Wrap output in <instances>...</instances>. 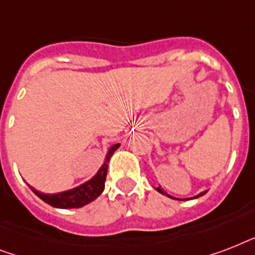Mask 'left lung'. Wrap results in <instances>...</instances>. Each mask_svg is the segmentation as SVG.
Masks as SVG:
<instances>
[{
    "label": "left lung",
    "mask_w": 255,
    "mask_h": 255,
    "mask_svg": "<svg viewBox=\"0 0 255 255\" xmlns=\"http://www.w3.org/2000/svg\"><path fill=\"white\" fill-rule=\"evenodd\" d=\"M156 190H157V192H159V193L164 194V196H167V197H169V198H173V200H180V201H181V200H193V198H198V197H201V196H204V194H205L206 192H208V190H204V192H201V193L196 194V196H193V197H189V198H176V197H173V196H170V194H168L167 192H164V190H163V188H161V186H157V188H156Z\"/></svg>",
    "instance_id": "obj_1"
}]
</instances>
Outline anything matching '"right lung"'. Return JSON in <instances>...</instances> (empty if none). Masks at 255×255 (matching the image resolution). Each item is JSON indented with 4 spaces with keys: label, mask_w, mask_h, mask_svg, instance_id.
I'll return each instance as SVG.
<instances>
[{
    "label": "right lung",
    "mask_w": 255,
    "mask_h": 255,
    "mask_svg": "<svg viewBox=\"0 0 255 255\" xmlns=\"http://www.w3.org/2000/svg\"><path fill=\"white\" fill-rule=\"evenodd\" d=\"M119 147V143L112 144L111 147L108 148L107 155L104 157V163L102 164V167L96 172L95 176L91 180L81 184L79 186H75L73 189L65 190V192H59V193H43L33 186H30V189L33 190L42 201H45L46 204H49L54 208L73 209V208H82V206L87 205V204L94 201L95 198L99 197L104 190V181H106V176H107L108 163H110V159L114 155V152Z\"/></svg>",
    "instance_id": "right-lung-1"
}]
</instances>
